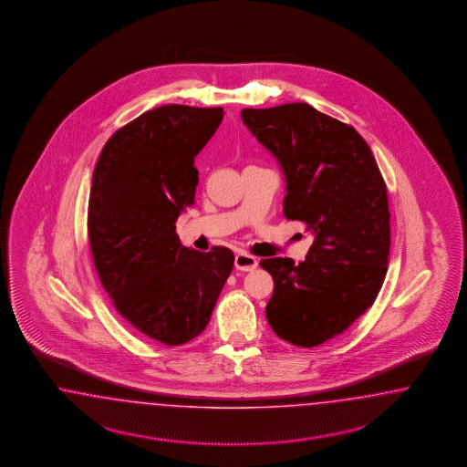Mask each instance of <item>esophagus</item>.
Instances as JSON below:
<instances>
[{"label": "esophagus", "mask_w": 467, "mask_h": 467, "mask_svg": "<svg viewBox=\"0 0 467 467\" xmlns=\"http://www.w3.org/2000/svg\"><path fill=\"white\" fill-rule=\"evenodd\" d=\"M256 265H258V262H256V258L252 256V254L240 252V254H236V258H234V267L238 270H243V272L254 270Z\"/></svg>", "instance_id": "obj_1"}]
</instances>
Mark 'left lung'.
<instances>
[{
    "label": "left lung",
    "mask_w": 467,
    "mask_h": 467,
    "mask_svg": "<svg viewBox=\"0 0 467 467\" xmlns=\"http://www.w3.org/2000/svg\"><path fill=\"white\" fill-rule=\"evenodd\" d=\"M241 118L283 168L285 219L315 234L297 265L287 256L260 260L274 279L267 320L281 339L320 346L353 326L382 289L390 254L387 184L365 139L305 102L246 108Z\"/></svg>",
    "instance_id": "left-lung-1"
}]
</instances>
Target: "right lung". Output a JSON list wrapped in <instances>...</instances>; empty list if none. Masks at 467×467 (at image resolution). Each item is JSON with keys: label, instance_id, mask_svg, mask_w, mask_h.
<instances>
[{"label": "right lung", "instance_id": "add662e5", "mask_svg": "<svg viewBox=\"0 0 467 467\" xmlns=\"http://www.w3.org/2000/svg\"><path fill=\"white\" fill-rule=\"evenodd\" d=\"M223 108L168 104L114 131L96 164L87 231L100 284L145 337L180 346L200 336L233 270L226 246L188 250L176 221L195 200L193 159Z\"/></svg>", "mask_w": 467, "mask_h": 467}]
</instances>
